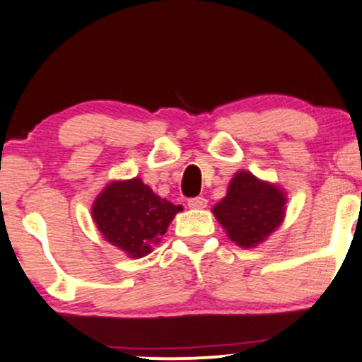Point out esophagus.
<instances>
[{
    "label": "esophagus",
    "mask_w": 362,
    "mask_h": 362,
    "mask_svg": "<svg viewBox=\"0 0 362 362\" xmlns=\"http://www.w3.org/2000/svg\"><path fill=\"white\" fill-rule=\"evenodd\" d=\"M208 204V199L204 196H196V198L188 199V206L193 209H202Z\"/></svg>",
    "instance_id": "esophagus-1"
}]
</instances>
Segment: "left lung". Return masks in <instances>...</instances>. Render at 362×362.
Instances as JSON below:
<instances>
[{"label": "left lung", "instance_id": "8db88e82", "mask_svg": "<svg viewBox=\"0 0 362 362\" xmlns=\"http://www.w3.org/2000/svg\"><path fill=\"white\" fill-rule=\"evenodd\" d=\"M285 202V194L276 186L257 180L252 173L240 171L213 213L231 242L252 248L282 223Z\"/></svg>", "mask_w": 362, "mask_h": 362}]
</instances>
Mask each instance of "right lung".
Listing matches in <instances>:
<instances>
[{"mask_svg": "<svg viewBox=\"0 0 362 362\" xmlns=\"http://www.w3.org/2000/svg\"><path fill=\"white\" fill-rule=\"evenodd\" d=\"M181 206L159 198L139 177L110 182L97 196L92 218L109 243L129 257L147 255L153 245L166 233Z\"/></svg>", "mask_w": 362, "mask_h": 362, "instance_id": "add662e5", "label": "right lung"}]
</instances>
